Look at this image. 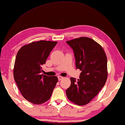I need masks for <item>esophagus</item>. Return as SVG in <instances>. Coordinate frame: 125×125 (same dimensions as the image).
<instances>
[{"mask_svg": "<svg viewBox=\"0 0 125 125\" xmlns=\"http://www.w3.org/2000/svg\"><path fill=\"white\" fill-rule=\"evenodd\" d=\"M63 79H64V77H62V76H58V79H59V81L62 80Z\"/></svg>", "mask_w": 125, "mask_h": 125, "instance_id": "1", "label": "esophagus"}]
</instances>
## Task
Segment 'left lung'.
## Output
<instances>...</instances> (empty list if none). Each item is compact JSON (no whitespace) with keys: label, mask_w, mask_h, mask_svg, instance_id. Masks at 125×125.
<instances>
[{"label":"left lung","mask_w":125,"mask_h":125,"mask_svg":"<svg viewBox=\"0 0 125 125\" xmlns=\"http://www.w3.org/2000/svg\"><path fill=\"white\" fill-rule=\"evenodd\" d=\"M73 50L76 67L82 71L80 79L71 77L66 91L68 99L83 106L90 103L104 87L107 79V59L101 45L92 39L81 37L66 41Z\"/></svg>","instance_id":"8db88e82"}]
</instances>
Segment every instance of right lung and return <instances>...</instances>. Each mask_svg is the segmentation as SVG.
I'll list each match as a JSON object with an SVG mask.
<instances>
[{"label":"right lung","mask_w":125,"mask_h":125,"mask_svg":"<svg viewBox=\"0 0 125 125\" xmlns=\"http://www.w3.org/2000/svg\"><path fill=\"white\" fill-rule=\"evenodd\" d=\"M56 41H34L21 47L18 52L13 74L21 94L27 101L35 104L45 103L51 98L58 82L56 76L41 74Z\"/></svg>","instance_id":"add662e5"}]
</instances>
